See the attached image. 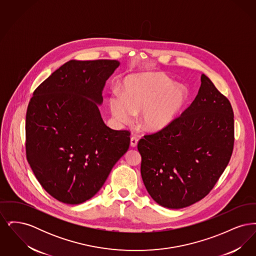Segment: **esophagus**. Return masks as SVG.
<instances>
[{"label":"esophagus","instance_id":"1","mask_svg":"<svg viewBox=\"0 0 256 256\" xmlns=\"http://www.w3.org/2000/svg\"><path fill=\"white\" fill-rule=\"evenodd\" d=\"M137 143H138V139L136 137H132L130 138V146L132 148H135L137 146Z\"/></svg>","mask_w":256,"mask_h":256}]
</instances>
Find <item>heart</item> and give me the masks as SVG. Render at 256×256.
I'll list each match as a JSON object with an SVG mask.
<instances>
[{"instance_id":"heart-1","label":"heart","mask_w":256,"mask_h":256,"mask_svg":"<svg viewBox=\"0 0 256 256\" xmlns=\"http://www.w3.org/2000/svg\"><path fill=\"white\" fill-rule=\"evenodd\" d=\"M188 100V91L161 74H144L124 78L122 96L110 98L111 113L121 124H130L139 113L140 126L150 132H158L174 122Z\"/></svg>"}]
</instances>
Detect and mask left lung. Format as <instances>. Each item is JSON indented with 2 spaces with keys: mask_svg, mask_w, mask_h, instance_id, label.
<instances>
[{
  "mask_svg": "<svg viewBox=\"0 0 256 256\" xmlns=\"http://www.w3.org/2000/svg\"><path fill=\"white\" fill-rule=\"evenodd\" d=\"M200 82L195 100L178 118L138 142L143 182L161 206L180 209L204 198L232 158V104L204 74Z\"/></svg>",
  "mask_w": 256,
  "mask_h": 256,
  "instance_id": "8db88e82",
  "label": "left lung"
}]
</instances>
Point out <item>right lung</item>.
Instances as JSON below:
<instances>
[{"label":"right lung","mask_w":256,"mask_h":256,"mask_svg":"<svg viewBox=\"0 0 256 256\" xmlns=\"http://www.w3.org/2000/svg\"><path fill=\"white\" fill-rule=\"evenodd\" d=\"M118 60H70L34 92L26 115V159L41 186L61 202L96 195L130 148V132L114 130L98 106Z\"/></svg>","instance_id":"add662e5"}]
</instances>
